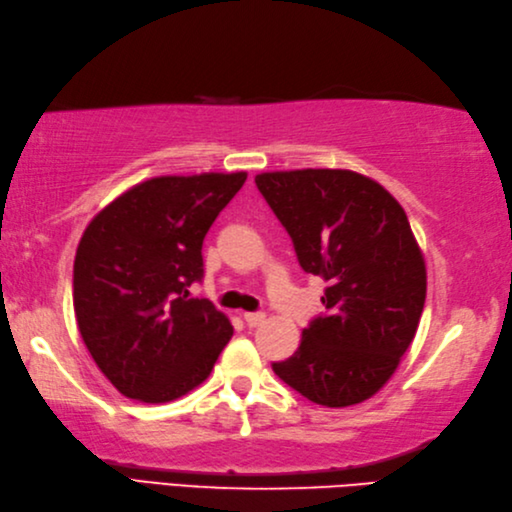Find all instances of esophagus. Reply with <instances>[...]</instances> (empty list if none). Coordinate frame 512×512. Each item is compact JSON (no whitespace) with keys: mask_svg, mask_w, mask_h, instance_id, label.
Segmentation results:
<instances>
[{"mask_svg":"<svg viewBox=\"0 0 512 512\" xmlns=\"http://www.w3.org/2000/svg\"><path fill=\"white\" fill-rule=\"evenodd\" d=\"M243 317H245L247 326H252V328L265 324V313H245Z\"/></svg>","mask_w":512,"mask_h":512,"instance_id":"34e87169","label":"esophagus"}]
</instances>
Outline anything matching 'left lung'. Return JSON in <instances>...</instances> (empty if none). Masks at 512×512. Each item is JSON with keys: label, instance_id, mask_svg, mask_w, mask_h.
Returning a JSON list of instances; mask_svg holds the SVG:
<instances>
[{"label": "left lung", "instance_id": "8db88e82", "mask_svg": "<svg viewBox=\"0 0 512 512\" xmlns=\"http://www.w3.org/2000/svg\"><path fill=\"white\" fill-rule=\"evenodd\" d=\"M256 186L289 232L300 267L328 282L326 313L271 368L317 405L370 399L399 368L425 306V260L405 210L352 170H280L256 175Z\"/></svg>", "mask_w": 512, "mask_h": 512}]
</instances>
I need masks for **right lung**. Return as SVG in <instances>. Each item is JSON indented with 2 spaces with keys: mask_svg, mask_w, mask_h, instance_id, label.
Wrapping results in <instances>:
<instances>
[{
  "mask_svg": "<svg viewBox=\"0 0 512 512\" xmlns=\"http://www.w3.org/2000/svg\"><path fill=\"white\" fill-rule=\"evenodd\" d=\"M247 173L153 177L100 210L78 243L74 313L100 372L120 394L168 403L208 379L234 328L210 300L203 238Z\"/></svg>",
  "mask_w": 512,
  "mask_h": 512,
  "instance_id": "obj_1",
  "label": "right lung"
}]
</instances>
